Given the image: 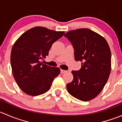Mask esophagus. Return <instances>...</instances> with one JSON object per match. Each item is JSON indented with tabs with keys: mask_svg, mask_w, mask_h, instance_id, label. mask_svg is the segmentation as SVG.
Returning <instances> with one entry per match:
<instances>
[{
	"mask_svg": "<svg viewBox=\"0 0 122 122\" xmlns=\"http://www.w3.org/2000/svg\"><path fill=\"white\" fill-rule=\"evenodd\" d=\"M67 70H61V74H64L65 72H67Z\"/></svg>",
	"mask_w": 122,
	"mask_h": 122,
	"instance_id": "esophagus-1",
	"label": "esophagus"
}]
</instances>
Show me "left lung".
<instances>
[{
	"label": "left lung",
	"mask_w": 122,
	"mask_h": 122,
	"mask_svg": "<svg viewBox=\"0 0 122 122\" xmlns=\"http://www.w3.org/2000/svg\"><path fill=\"white\" fill-rule=\"evenodd\" d=\"M65 37L72 44L76 61L81 62L78 71H72L74 79L67 84L68 92L80 100L95 98L106 84L111 71V52L106 40L87 29L66 33Z\"/></svg>",
	"instance_id": "left-lung-1"
}]
</instances>
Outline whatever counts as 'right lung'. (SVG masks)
<instances>
[{"label": "right lung", "mask_w": 122, "mask_h": 122, "mask_svg": "<svg viewBox=\"0 0 122 122\" xmlns=\"http://www.w3.org/2000/svg\"><path fill=\"white\" fill-rule=\"evenodd\" d=\"M64 31H54L36 26L18 39L12 47L10 63L12 73L19 87L26 94L38 96L46 93L60 69L44 64L52 44L62 37Z\"/></svg>", "instance_id": "add662e5"}]
</instances>
